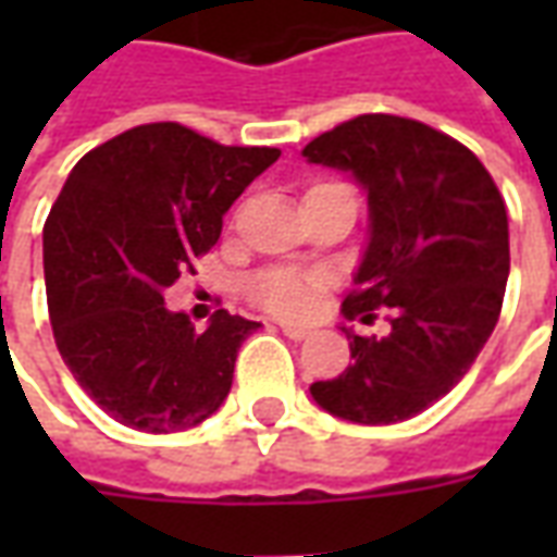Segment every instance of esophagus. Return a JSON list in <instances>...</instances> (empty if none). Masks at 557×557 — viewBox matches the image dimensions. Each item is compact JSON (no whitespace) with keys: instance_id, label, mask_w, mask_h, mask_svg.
<instances>
[{"instance_id":"esophagus-1","label":"esophagus","mask_w":557,"mask_h":557,"mask_svg":"<svg viewBox=\"0 0 557 557\" xmlns=\"http://www.w3.org/2000/svg\"><path fill=\"white\" fill-rule=\"evenodd\" d=\"M280 331L286 334L289 339H307L310 337V327H301V325H286V322H280Z\"/></svg>"}]
</instances>
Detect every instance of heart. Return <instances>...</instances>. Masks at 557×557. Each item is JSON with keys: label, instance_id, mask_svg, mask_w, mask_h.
Here are the masks:
<instances>
[{"label": "heart", "instance_id": "1", "mask_svg": "<svg viewBox=\"0 0 557 557\" xmlns=\"http://www.w3.org/2000/svg\"><path fill=\"white\" fill-rule=\"evenodd\" d=\"M250 298L271 313L304 319L315 310L322 295V280L298 271H265L250 280Z\"/></svg>", "mask_w": 557, "mask_h": 557}]
</instances>
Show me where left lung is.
Masks as SVG:
<instances>
[{
  "label": "left lung",
  "instance_id": "obj_1",
  "mask_svg": "<svg viewBox=\"0 0 557 557\" xmlns=\"http://www.w3.org/2000/svg\"><path fill=\"white\" fill-rule=\"evenodd\" d=\"M301 154L349 172L370 206L343 315L367 325L373 310L391 307L385 337L343 325L355 361L337 379L313 382L310 394L351 423L414 418L450 394L495 331L510 274L502 194L462 143L399 115H358Z\"/></svg>",
  "mask_w": 557,
  "mask_h": 557
}]
</instances>
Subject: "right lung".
I'll list each match as a JSON object with an SVG mask.
<instances>
[{
    "label": "right lung",
    "mask_w": 557,
    "mask_h": 557,
    "mask_svg": "<svg viewBox=\"0 0 557 557\" xmlns=\"http://www.w3.org/2000/svg\"><path fill=\"white\" fill-rule=\"evenodd\" d=\"M277 158L158 122L91 148L67 175L44 226L50 325L79 387L119 423L182 432L230 397L238 349L262 325L218 310L196 331L163 292Z\"/></svg>",
    "instance_id": "add662e5"
}]
</instances>
